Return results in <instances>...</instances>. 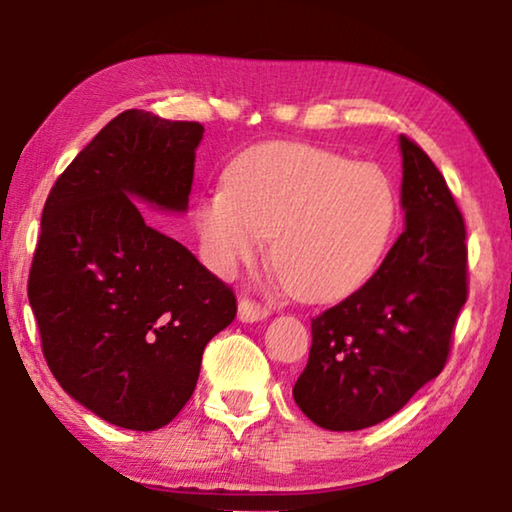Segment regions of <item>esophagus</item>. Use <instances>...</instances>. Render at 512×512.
<instances>
[{
  "label": "esophagus",
  "instance_id": "34e87169",
  "mask_svg": "<svg viewBox=\"0 0 512 512\" xmlns=\"http://www.w3.org/2000/svg\"><path fill=\"white\" fill-rule=\"evenodd\" d=\"M240 321L244 323H254V321H263V318L270 316V309L261 305V302L251 300V298H242L240 300Z\"/></svg>",
  "mask_w": 512,
  "mask_h": 512
}]
</instances>
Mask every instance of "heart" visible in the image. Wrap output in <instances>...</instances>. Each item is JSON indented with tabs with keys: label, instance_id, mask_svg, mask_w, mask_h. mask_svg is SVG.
<instances>
[{
	"label": "heart",
	"instance_id": "heart-1",
	"mask_svg": "<svg viewBox=\"0 0 512 512\" xmlns=\"http://www.w3.org/2000/svg\"><path fill=\"white\" fill-rule=\"evenodd\" d=\"M397 198L374 164L309 143L256 145L203 196L194 224L205 263L231 274L272 238L274 270L307 302H332L365 284L388 247Z\"/></svg>",
	"mask_w": 512,
	"mask_h": 512
}]
</instances>
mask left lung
<instances>
[{
  "label": "left lung",
  "mask_w": 512,
  "mask_h": 512,
  "mask_svg": "<svg viewBox=\"0 0 512 512\" xmlns=\"http://www.w3.org/2000/svg\"><path fill=\"white\" fill-rule=\"evenodd\" d=\"M402 147L406 228L372 277L311 318V351L293 399L330 432L395 416L446 367L466 281V228L439 168L411 138Z\"/></svg>",
  "instance_id": "left-lung-1"
}]
</instances>
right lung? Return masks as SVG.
Masks as SVG:
<instances>
[{"label":"right lung","mask_w":512,"mask_h":512,"mask_svg":"<svg viewBox=\"0 0 512 512\" xmlns=\"http://www.w3.org/2000/svg\"><path fill=\"white\" fill-rule=\"evenodd\" d=\"M203 124L124 110L50 189L27 295L50 372L110 425L152 432L194 395L203 351L235 293L147 224L184 212Z\"/></svg>","instance_id":"1"}]
</instances>
